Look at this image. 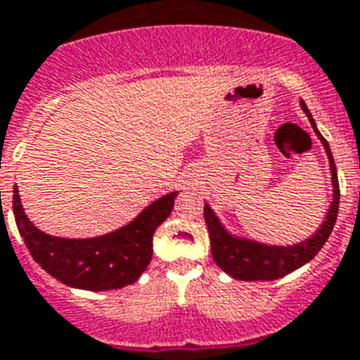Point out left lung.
<instances>
[{
  "label": "left lung",
  "instance_id": "obj_1",
  "mask_svg": "<svg viewBox=\"0 0 360 360\" xmlns=\"http://www.w3.org/2000/svg\"><path fill=\"white\" fill-rule=\"evenodd\" d=\"M300 106L309 117V123L313 127L314 134L322 141L326 154L329 158V171H331V186H333V200L328 210V215L323 219L322 226L314 231L309 239L296 243L289 246L265 245L257 240L245 239V237L233 236L226 228L222 226L219 217L215 215L210 204H204V219L210 231V243H212L213 261L221 266L226 274L240 281H272L278 278L290 274L300 266L313 259L319 254L320 248L326 245L329 233L333 231L335 222H337L338 202H340V189H338L337 165H335L333 154L329 143L323 139L322 134L316 129L313 115L307 110L304 101H300Z\"/></svg>",
  "mask_w": 360,
  "mask_h": 360
}]
</instances>
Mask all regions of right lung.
Instances as JSON below:
<instances>
[{
    "instance_id": "right-lung-1",
    "label": "right lung",
    "mask_w": 360,
    "mask_h": 360,
    "mask_svg": "<svg viewBox=\"0 0 360 360\" xmlns=\"http://www.w3.org/2000/svg\"><path fill=\"white\" fill-rule=\"evenodd\" d=\"M178 191L148 204L132 222L105 236L66 239L38 230L25 215L18 186L13 212L23 243L47 274L75 289L110 290L138 281L153 259V236L173 212Z\"/></svg>"
}]
</instances>
